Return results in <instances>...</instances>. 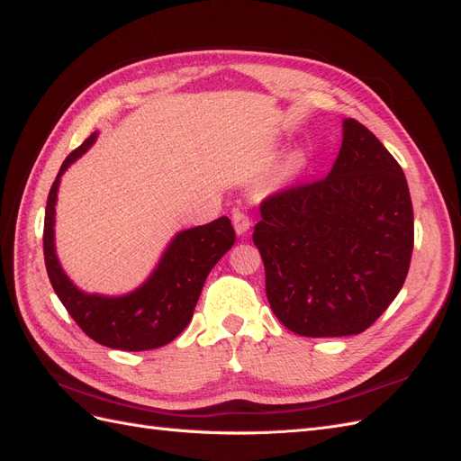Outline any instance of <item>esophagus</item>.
Masks as SVG:
<instances>
[{"label": "esophagus", "mask_w": 461, "mask_h": 461, "mask_svg": "<svg viewBox=\"0 0 461 461\" xmlns=\"http://www.w3.org/2000/svg\"><path fill=\"white\" fill-rule=\"evenodd\" d=\"M232 224H234V230H237L239 237H242V234L249 232V229L252 227V221H250L249 215H246V212L234 211L232 212Z\"/></svg>", "instance_id": "esophagus-1"}]
</instances>
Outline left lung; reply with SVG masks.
I'll return each mask as SVG.
<instances>
[{
  "label": "left lung",
  "mask_w": 461,
  "mask_h": 461,
  "mask_svg": "<svg viewBox=\"0 0 461 461\" xmlns=\"http://www.w3.org/2000/svg\"><path fill=\"white\" fill-rule=\"evenodd\" d=\"M254 227L274 315L301 336L360 334L397 297L414 222L405 174L356 119L329 176L267 197Z\"/></svg>",
  "instance_id": "left-lung-1"
}]
</instances>
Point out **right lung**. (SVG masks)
Listing matches in <instances>:
<instances>
[{"label": "right lung", "instance_id": "1", "mask_svg": "<svg viewBox=\"0 0 461 461\" xmlns=\"http://www.w3.org/2000/svg\"><path fill=\"white\" fill-rule=\"evenodd\" d=\"M95 139L97 131L68 154L50 187L42 234L44 264L54 294L89 339L115 350H154L172 342L192 321L209 272L232 249L237 234L229 217L179 230L166 246L152 274L125 295L87 294L77 287L56 256L54 207L62 174L89 150Z\"/></svg>", "mask_w": 461, "mask_h": 461}]
</instances>
